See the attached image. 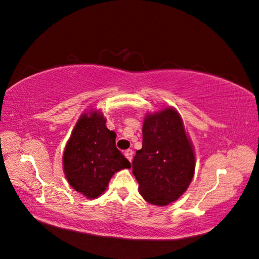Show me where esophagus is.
Listing matches in <instances>:
<instances>
[{
    "instance_id": "1",
    "label": "esophagus",
    "mask_w": 259,
    "mask_h": 259,
    "mask_svg": "<svg viewBox=\"0 0 259 259\" xmlns=\"http://www.w3.org/2000/svg\"><path fill=\"white\" fill-rule=\"evenodd\" d=\"M124 155H125V157L129 159V161L131 162L133 161V156H134V151L131 150V149H128V150H125L124 151Z\"/></svg>"
}]
</instances>
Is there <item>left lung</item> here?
Instances as JSON below:
<instances>
[{
  "label": "left lung",
  "mask_w": 259,
  "mask_h": 259,
  "mask_svg": "<svg viewBox=\"0 0 259 259\" xmlns=\"http://www.w3.org/2000/svg\"><path fill=\"white\" fill-rule=\"evenodd\" d=\"M143 143L133 161V174L145 201L166 205L183 195L195 172V154L181 116L172 108L147 115Z\"/></svg>",
  "instance_id": "left-lung-1"
}]
</instances>
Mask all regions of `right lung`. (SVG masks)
<instances>
[{
	"label": "right lung",
	"instance_id": "add662e5",
	"mask_svg": "<svg viewBox=\"0 0 259 259\" xmlns=\"http://www.w3.org/2000/svg\"><path fill=\"white\" fill-rule=\"evenodd\" d=\"M115 138L102 114L92 111L81 116L65 145V177L76 191L88 198L101 196L115 172L130 167V162L116 148Z\"/></svg>",
	"mask_w": 259,
	"mask_h": 259
}]
</instances>
